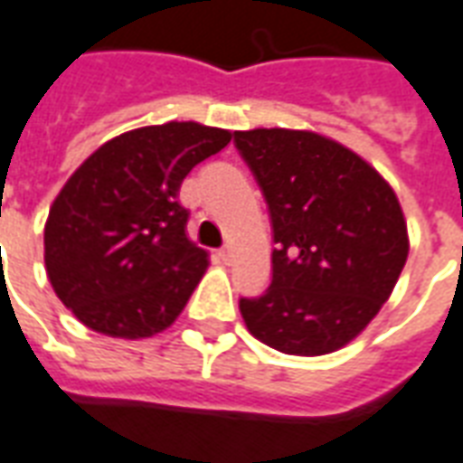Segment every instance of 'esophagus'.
Returning <instances> with one entry per match:
<instances>
[{"instance_id":"1","label":"esophagus","mask_w":463,"mask_h":463,"mask_svg":"<svg viewBox=\"0 0 463 463\" xmlns=\"http://www.w3.org/2000/svg\"><path fill=\"white\" fill-rule=\"evenodd\" d=\"M218 260H221L222 265H231V262H232V248H231V245H228V248L218 250Z\"/></svg>"}]
</instances>
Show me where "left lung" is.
Masks as SVG:
<instances>
[{
  "label": "left lung",
  "instance_id": "left-lung-1",
  "mask_svg": "<svg viewBox=\"0 0 463 463\" xmlns=\"http://www.w3.org/2000/svg\"><path fill=\"white\" fill-rule=\"evenodd\" d=\"M269 205L272 284L241 299L252 336L287 355L334 354L378 317L410 252L402 205L375 166L311 129L235 132Z\"/></svg>",
  "mask_w": 463,
  "mask_h": 463
}]
</instances>
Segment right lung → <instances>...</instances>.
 Masks as SVG:
<instances>
[{
  "instance_id": "obj_1",
  "label": "right lung",
  "mask_w": 463,
  "mask_h": 463,
  "mask_svg": "<svg viewBox=\"0 0 463 463\" xmlns=\"http://www.w3.org/2000/svg\"><path fill=\"white\" fill-rule=\"evenodd\" d=\"M231 139V129L171 119L112 137L71 174L43 225V262L83 326L137 341L179 318L208 269L186 232L181 181Z\"/></svg>"
}]
</instances>
